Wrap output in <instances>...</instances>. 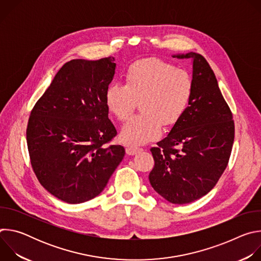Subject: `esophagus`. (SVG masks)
<instances>
[{"instance_id":"34e87169","label":"esophagus","mask_w":261,"mask_h":261,"mask_svg":"<svg viewBox=\"0 0 261 261\" xmlns=\"http://www.w3.org/2000/svg\"><path fill=\"white\" fill-rule=\"evenodd\" d=\"M140 151H142V148H140V147H136V146H127L126 147V153L130 156H133V155L139 153Z\"/></svg>"}]
</instances>
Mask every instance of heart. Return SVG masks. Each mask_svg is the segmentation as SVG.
<instances>
[{
  "instance_id": "1",
  "label": "heart",
  "mask_w": 261,
  "mask_h": 261,
  "mask_svg": "<svg viewBox=\"0 0 261 261\" xmlns=\"http://www.w3.org/2000/svg\"><path fill=\"white\" fill-rule=\"evenodd\" d=\"M125 85H110L104 103L119 121H127L137 101L141 114L122 129L126 144L140 145L157 138L163 128L174 126L187 110L194 92L190 74L164 60L147 58L135 61L125 72Z\"/></svg>"
}]
</instances>
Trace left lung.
Wrapping results in <instances>:
<instances>
[{
    "label": "left lung",
    "mask_w": 261,
    "mask_h": 261,
    "mask_svg": "<svg viewBox=\"0 0 261 261\" xmlns=\"http://www.w3.org/2000/svg\"><path fill=\"white\" fill-rule=\"evenodd\" d=\"M176 58L193 61L194 92L181 119L151 148L155 165L148 179L167 201L185 204L207 194L226 169L234 122L207 61L196 53Z\"/></svg>",
    "instance_id": "left-lung-1"
}]
</instances>
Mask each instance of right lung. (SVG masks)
<instances>
[{"label": "right lung", "instance_id": "add662e5", "mask_svg": "<svg viewBox=\"0 0 261 261\" xmlns=\"http://www.w3.org/2000/svg\"><path fill=\"white\" fill-rule=\"evenodd\" d=\"M115 58L71 60L34 105L27 127L32 168L43 187L67 203L99 195L125 156L108 144L117 135L108 119L105 91Z\"/></svg>", "mask_w": 261, "mask_h": 261}]
</instances>
